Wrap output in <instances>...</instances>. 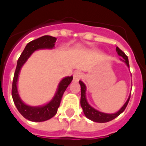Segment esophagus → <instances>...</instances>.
Returning <instances> with one entry per match:
<instances>
[{
	"instance_id": "1",
	"label": "esophagus",
	"mask_w": 146,
	"mask_h": 146,
	"mask_svg": "<svg viewBox=\"0 0 146 146\" xmlns=\"http://www.w3.org/2000/svg\"><path fill=\"white\" fill-rule=\"evenodd\" d=\"M82 77V73L80 71H76L75 73H73V80L74 81H79L81 79Z\"/></svg>"
}]
</instances>
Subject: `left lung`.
Returning a JSON list of instances; mask_svg holds the SVG:
<instances>
[{"mask_svg": "<svg viewBox=\"0 0 146 146\" xmlns=\"http://www.w3.org/2000/svg\"><path fill=\"white\" fill-rule=\"evenodd\" d=\"M116 51L117 52V54H119V56L123 58V59H121L120 60L123 61L124 63L127 65V66L129 68V62H128V58L127 56L124 54V52H123L120 49H119L118 47H116ZM80 88H81V97H80V106L83 109V111H84V113L87 118H88L89 119H91L94 122L97 123H106L109 122L112 119H115L116 117L119 116V114L124 111V110L127 107V106L128 104V102L130 100V97L131 95L129 96L127 100L126 101V102L124 103V105L122 107L119 109V110H118L116 113H102V112H100L98 110H95V108H93L92 106H90L88 101H87V98H86V86L84 83L80 80Z\"/></svg>", "mask_w": 146, "mask_h": 146, "instance_id": "1", "label": "left lung"}]
</instances>
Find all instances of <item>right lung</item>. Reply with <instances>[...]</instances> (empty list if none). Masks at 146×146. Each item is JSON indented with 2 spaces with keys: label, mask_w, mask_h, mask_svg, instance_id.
<instances>
[{
  "label": "right lung",
  "mask_w": 146,
  "mask_h": 146,
  "mask_svg": "<svg viewBox=\"0 0 146 146\" xmlns=\"http://www.w3.org/2000/svg\"><path fill=\"white\" fill-rule=\"evenodd\" d=\"M57 39L51 36H43L34 40L28 43L24 48L23 53L18 59L17 66L15 72L14 79L12 82V90L11 95L15 106L22 116L26 119L33 122H42L51 119L57 113L58 108L59 107L61 99L63 95V93L66 90L67 87L70 85L71 81L73 80V76H66L58 85L57 91L54 94V97L51 101L44 106H31L24 103L22 101L19 91H18V80L20 70L24 64L26 63L27 59L33 52L40 49H52L54 48V44Z\"/></svg>",
  "instance_id": "1"
}]
</instances>
